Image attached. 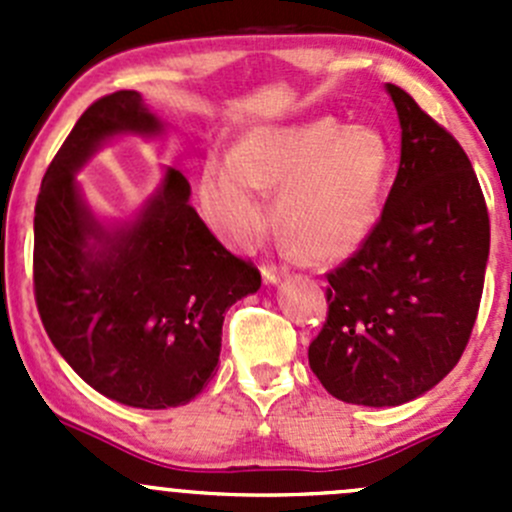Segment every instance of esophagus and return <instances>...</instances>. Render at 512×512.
I'll return each mask as SVG.
<instances>
[{"mask_svg":"<svg viewBox=\"0 0 512 512\" xmlns=\"http://www.w3.org/2000/svg\"><path fill=\"white\" fill-rule=\"evenodd\" d=\"M282 277H287V270L285 267H277V265H262V280L270 282V285H275V282H280Z\"/></svg>","mask_w":512,"mask_h":512,"instance_id":"obj_1","label":"esophagus"}]
</instances>
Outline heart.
<instances>
[{
  "mask_svg": "<svg viewBox=\"0 0 512 512\" xmlns=\"http://www.w3.org/2000/svg\"><path fill=\"white\" fill-rule=\"evenodd\" d=\"M389 148L371 126L332 118L257 128L200 175V203L232 247H252L270 225L262 190L277 195V225L304 257L337 262L354 255L379 220Z\"/></svg>",
  "mask_w": 512,
  "mask_h": 512,
  "instance_id": "obj_1",
  "label": "heart"
}]
</instances>
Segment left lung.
Listing matches in <instances>:
<instances>
[{
	"label": "left lung",
	"instance_id": "left-lung-1",
	"mask_svg": "<svg viewBox=\"0 0 512 512\" xmlns=\"http://www.w3.org/2000/svg\"><path fill=\"white\" fill-rule=\"evenodd\" d=\"M401 163L364 245L327 275L309 344L324 389L356 406L426 394L461 359L483 294L490 220L461 143L394 84Z\"/></svg>",
	"mask_w": 512,
	"mask_h": 512
}]
</instances>
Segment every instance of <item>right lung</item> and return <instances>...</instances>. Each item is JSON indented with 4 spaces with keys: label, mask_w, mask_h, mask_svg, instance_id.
Returning a JSON list of instances; mask_svg holds the SVG:
<instances>
[{
    "label": "right lung",
    "mask_w": 512,
    "mask_h": 512,
    "mask_svg": "<svg viewBox=\"0 0 512 512\" xmlns=\"http://www.w3.org/2000/svg\"><path fill=\"white\" fill-rule=\"evenodd\" d=\"M138 91L91 103L41 180L34 297L51 344L98 394L133 409L193 401L220 359L225 312L262 285L200 220L190 183L168 168L138 218L98 223L76 170L118 133L158 136Z\"/></svg>",
    "instance_id": "add662e5"
}]
</instances>
